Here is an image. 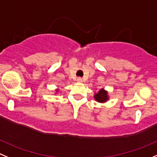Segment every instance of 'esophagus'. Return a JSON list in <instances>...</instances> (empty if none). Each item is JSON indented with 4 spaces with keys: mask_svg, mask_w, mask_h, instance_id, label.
<instances>
[{
    "mask_svg": "<svg viewBox=\"0 0 157 157\" xmlns=\"http://www.w3.org/2000/svg\"><path fill=\"white\" fill-rule=\"evenodd\" d=\"M76 81H77L78 83H82V78H78Z\"/></svg>",
    "mask_w": 157,
    "mask_h": 157,
    "instance_id": "obj_1",
    "label": "esophagus"
}]
</instances>
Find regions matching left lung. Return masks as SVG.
Returning <instances> with one entry per match:
<instances>
[{
  "label": "left lung",
  "mask_w": 157,
  "mask_h": 157,
  "mask_svg": "<svg viewBox=\"0 0 157 157\" xmlns=\"http://www.w3.org/2000/svg\"><path fill=\"white\" fill-rule=\"evenodd\" d=\"M93 97L96 102H100V103H105L109 98V96L108 95V91H106L103 88L95 92Z\"/></svg>",
  "instance_id": "8db88e82"
}]
</instances>
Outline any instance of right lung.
Masks as SVG:
<instances>
[{
  "label": "right lung",
  "mask_w": 157,
  "mask_h": 157,
  "mask_svg": "<svg viewBox=\"0 0 157 157\" xmlns=\"http://www.w3.org/2000/svg\"><path fill=\"white\" fill-rule=\"evenodd\" d=\"M59 89H55V92H55V94H57L58 92H59Z\"/></svg>",
  "instance_id": "1"
}]
</instances>
